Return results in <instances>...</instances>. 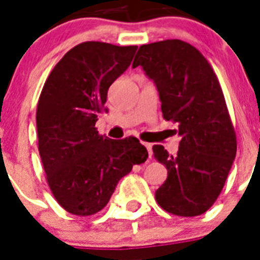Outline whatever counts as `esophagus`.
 <instances>
[{
  "instance_id": "obj_1",
  "label": "esophagus",
  "mask_w": 260,
  "mask_h": 260,
  "mask_svg": "<svg viewBox=\"0 0 260 260\" xmlns=\"http://www.w3.org/2000/svg\"><path fill=\"white\" fill-rule=\"evenodd\" d=\"M143 146L146 147L147 151H148V156H150V158H152V146H151L150 143H144Z\"/></svg>"
}]
</instances>
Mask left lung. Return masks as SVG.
<instances>
[{"mask_svg":"<svg viewBox=\"0 0 260 260\" xmlns=\"http://www.w3.org/2000/svg\"><path fill=\"white\" fill-rule=\"evenodd\" d=\"M140 66L158 89L163 118L178 124L177 155L152 147L167 169L155 198L169 213H205L221 193L236 156V135L221 86L204 55L182 40L144 44L132 67Z\"/></svg>","mask_w":260,"mask_h":260,"instance_id":"8db88e82","label":"left lung"}]
</instances>
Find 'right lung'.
Listing matches in <instances>:
<instances>
[{
  "mask_svg": "<svg viewBox=\"0 0 260 260\" xmlns=\"http://www.w3.org/2000/svg\"><path fill=\"white\" fill-rule=\"evenodd\" d=\"M136 48L81 43L54 67L39 98V154L47 182L59 205L77 216L105 208L118 181L148 158L134 136L113 140L95 128L98 114L108 112V89L129 67Z\"/></svg>",
  "mask_w": 260,
  "mask_h": 260,
  "instance_id": "right-lung-1",
  "label": "right lung"
}]
</instances>
